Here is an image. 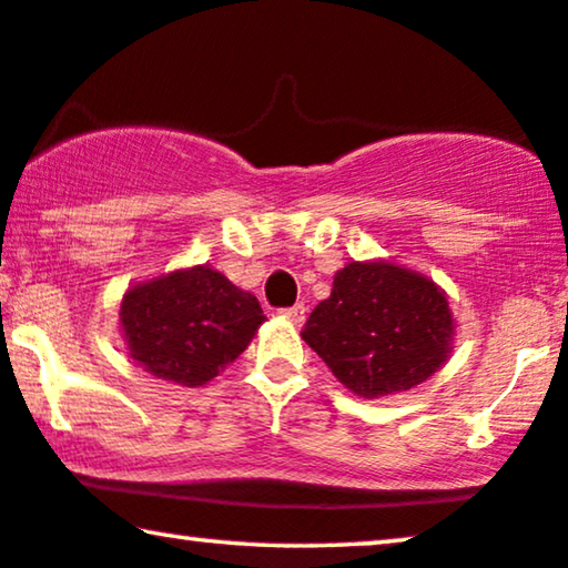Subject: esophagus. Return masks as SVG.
<instances>
[{
    "instance_id": "1",
    "label": "esophagus",
    "mask_w": 568,
    "mask_h": 568,
    "mask_svg": "<svg viewBox=\"0 0 568 568\" xmlns=\"http://www.w3.org/2000/svg\"><path fill=\"white\" fill-rule=\"evenodd\" d=\"M278 314H282V320L292 322V325H302L304 317H307V307H304V304H294V307H286Z\"/></svg>"
}]
</instances>
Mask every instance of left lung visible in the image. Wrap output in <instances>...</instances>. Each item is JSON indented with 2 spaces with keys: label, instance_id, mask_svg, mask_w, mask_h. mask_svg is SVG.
Instances as JSON below:
<instances>
[{
  "label": "left lung",
  "instance_id": "1",
  "mask_svg": "<svg viewBox=\"0 0 568 568\" xmlns=\"http://www.w3.org/2000/svg\"><path fill=\"white\" fill-rule=\"evenodd\" d=\"M447 292L394 261H351L312 310L302 339L361 398L429 381L455 351Z\"/></svg>",
  "mask_w": 568,
  "mask_h": 568
}]
</instances>
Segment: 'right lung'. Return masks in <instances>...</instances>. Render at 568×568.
Listing matches in <instances>:
<instances>
[{
    "label": "right lung",
    "mask_w": 568,
    "mask_h": 568,
    "mask_svg": "<svg viewBox=\"0 0 568 568\" xmlns=\"http://www.w3.org/2000/svg\"><path fill=\"white\" fill-rule=\"evenodd\" d=\"M119 322L136 365L154 378L197 388L246 351L266 314L229 276L190 266L129 286Z\"/></svg>",
    "instance_id": "right-lung-1"
}]
</instances>
